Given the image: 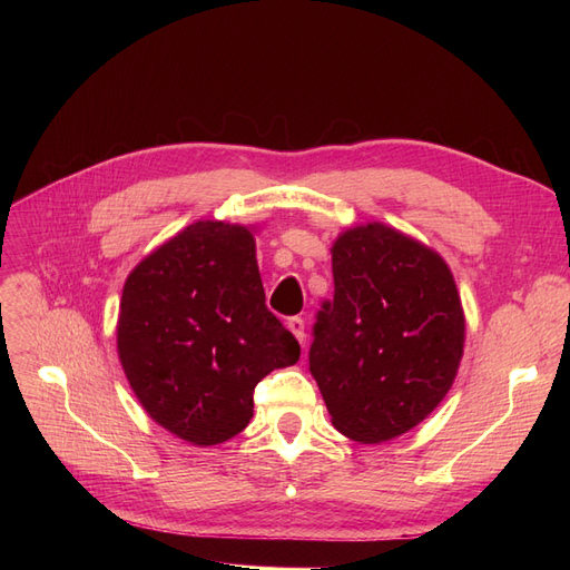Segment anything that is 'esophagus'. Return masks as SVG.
I'll return each instance as SVG.
<instances>
[{
	"instance_id": "obj_1",
	"label": "esophagus",
	"mask_w": 570,
	"mask_h": 570,
	"mask_svg": "<svg viewBox=\"0 0 570 570\" xmlns=\"http://www.w3.org/2000/svg\"><path fill=\"white\" fill-rule=\"evenodd\" d=\"M287 327H289L292 335H295V337L299 340L302 347H304V342H306V333H304V318H302V316H292V318L287 321Z\"/></svg>"
}]
</instances>
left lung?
Segmentation results:
<instances>
[{
  "mask_svg": "<svg viewBox=\"0 0 570 570\" xmlns=\"http://www.w3.org/2000/svg\"><path fill=\"white\" fill-rule=\"evenodd\" d=\"M331 252L335 295L316 316L308 371L342 435L387 442L454 383L465 340L459 289L438 252L383 223L344 230Z\"/></svg>",
  "mask_w": 570,
  "mask_h": 570,
  "instance_id": "1",
  "label": "left lung"
}]
</instances>
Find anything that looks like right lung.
<instances>
[{
    "instance_id": "obj_1",
    "label": "right lung",
    "mask_w": 570,
    "mask_h": 570,
    "mask_svg": "<svg viewBox=\"0 0 570 570\" xmlns=\"http://www.w3.org/2000/svg\"><path fill=\"white\" fill-rule=\"evenodd\" d=\"M120 366L149 416L197 446L254 416V387L299 361L275 318L245 226L197 220L132 268L116 325Z\"/></svg>"
}]
</instances>
